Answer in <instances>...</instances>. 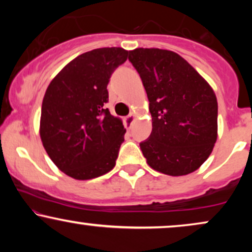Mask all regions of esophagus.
<instances>
[{
  "label": "esophagus",
  "instance_id": "34e87169",
  "mask_svg": "<svg viewBox=\"0 0 252 252\" xmlns=\"http://www.w3.org/2000/svg\"><path fill=\"white\" fill-rule=\"evenodd\" d=\"M135 118H136L135 112H131V114H129L128 116L124 118V123H126V126H128V128H130V126H132V123H134Z\"/></svg>",
  "mask_w": 252,
  "mask_h": 252
}]
</instances>
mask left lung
<instances>
[{
    "label": "left lung",
    "mask_w": 252,
    "mask_h": 252,
    "mask_svg": "<svg viewBox=\"0 0 252 252\" xmlns=\"http://www.w3.org/2000/svg\"><path fill=\"white\" fill-rule=\"evenodd\" d=\"M149 100L153 130L140 143L147 163L172 176L201 166L218 137V103L213 89L178 53L160 48L129 51Z\"/></svg>",
    "instance_id": "obj_1"
}]
</instances>
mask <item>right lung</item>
I'll list each match as a JSON object with an SVG mask.
<instances>
[{
	"instance_id": "obj_1",
	"label": "right lung",
	"mask_w": 252,
	"mask_h": 252,
	"mask_svg": "<svg viewBox=\"0 0 252 252\" xmlns=\"http://www.w3.org/2000/svg\"><path fill=\"white\" fill-rule=\"evenodd\" d=\"M128 54L121 47L80 54L46 90L39 130L42 146L58 168L76 180L98 178L116 164L126 128L104 104L110 76Z\"/></svg>"
}]
</instances>
